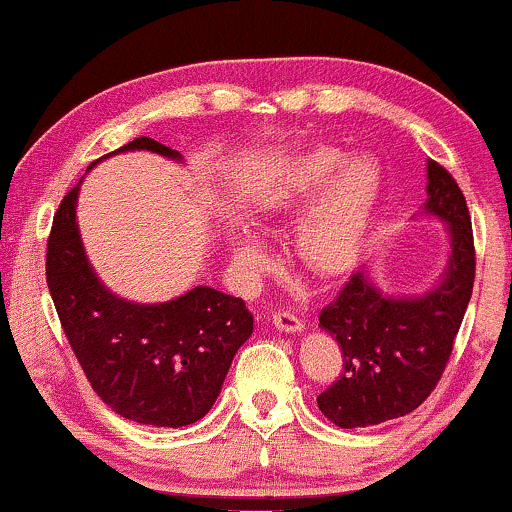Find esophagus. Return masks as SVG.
<instances>
[{"instance_id":"1","label":"esophagus","mask_w":512,"mask_h":512,"mask_svg":"<svg viewBox=\"0 0 512 512\" xmlns=\"http://www.w3.org/2000/svg\"><path fill=\"white\" fill-rule=\"evenodd\" d=\"M273 325L280 332H287V334H301L306 330V325L301 323V320L292 313H275L273 315Z\"/></svg>"}]
</instances>
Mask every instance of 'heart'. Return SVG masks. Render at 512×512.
<instances>
[{"instance_id":"1","label":"heart","mask_w":512,"mask_h":512,"mask_svg":"<svg viewBox=\"0 0 512 512\" xmlns=\"http://www.w3.org/2000/svg\"><path fill=\"white\" fill-rule=\"evenodd\" d=\"M382 189V166L368 151L346 156L330 144H315L287 156L263 175L249 201L256 225L292 218V251L318 275H342L353 266L368 237ZM225 246L244 282L266 268L268 251L256 235L225 227Z\"/></svg>"}]
</instances>
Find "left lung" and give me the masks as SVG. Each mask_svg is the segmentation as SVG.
<instances>
[{"label": "left lung", "instance_id": "8db88e82", "mask_svg": "<svg viewBox=\"0 0 512 512\" xmlns=\"http://www.w3.org/2000/svg\"><path fill=\"white\" fill-rule=\"evenodd\" d=\"M418 216L446 225L449 256L439 280L420 294H389L361 268L320 313L342 346L344 372L318 396L337 427H372L408 415L437 387L475 282L468 204L456 180L427 161V199Z\"/></svg>", "mask_w": 512, "mask_h": 512}]
</instances>
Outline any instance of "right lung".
Returning <instances> with one entry per match:
<instances>
[{
    "mask_svg": "<svg viewBox=\"0 0 512 512\" xmlns=\"http://www.w3.org/2000/svg\"><path fill=\"white\" fill-rule=\"evenodd\" d=\"M125 151L182 161L180 151L151 137L113 154ZM80 182L63 197L47 242V285L63 332L113 413L151 427L192 425L216 403L232 358L254 332V315L242 299L204 285L161 304L111 292L82 246L75 218Z\"/></svg>",
    "mask_w": 512,
    "mask_h": 512,
    "instance_id": "add662e5",
    "label": "right lung"
}]
</instances>
